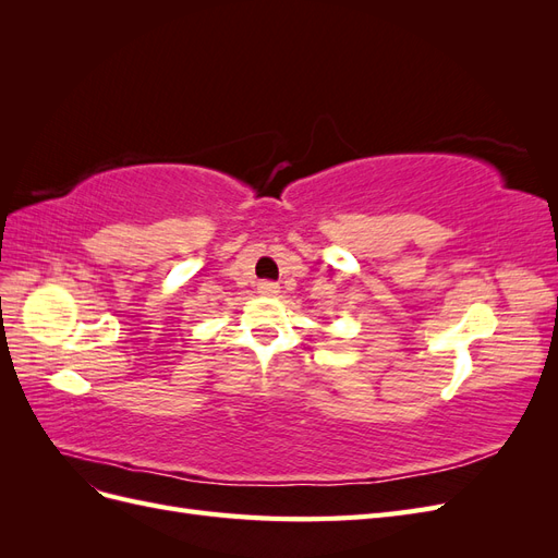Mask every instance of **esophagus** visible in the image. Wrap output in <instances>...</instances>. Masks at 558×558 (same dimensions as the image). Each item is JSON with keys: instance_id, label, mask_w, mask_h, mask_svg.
Listing matches in <instances>:
<instances>
[{"instance_id": "esophagus-1", "label": "esophagus", "mask_w": 558, "mask_h": 558, "mask_svg": "<svg viewBox=\"0 0 558 558\" xmlns=\"http://www.w3.org/2000/svg\"><path fill=\"white\" fill-rule=\"evenodd\" d=\"M258 293L260 295H277L279 293V283H275V281H260L258 283Z\"/></svg>"}]
</instances>
